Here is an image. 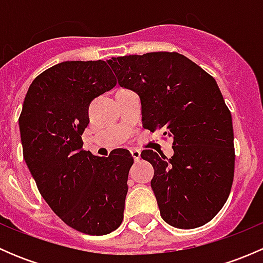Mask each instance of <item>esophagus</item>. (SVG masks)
<instances>
[{"mask_svg":"<svg viewBox=\"0 0 263 263\" xmlns=\"http://www.w3.org/2000/svg\"><path fill=\"white\" fill-rule=\"evenodd\" d=\"M131 155L135 159V161H139L141 158V151L139 148H131Z\"/></svg>","mask_w":263,"mask_h":263,"instance_id":"esophagus-1","label":"esophagus"}]
</instances>
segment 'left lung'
I'll return each instance as SVG.
<instances>
[{"label":"left lung","mask_w":263,"mask_h":263,"mask_svg":"<svg viewBox=\"0 0 263 263\" xmlns=\"http://www.w3.org/2000/svg\"><path fill=\"white\" fill-rule=\"evenodd\" d=\"M107 62L119 86L140 97L145 128L173 139L172 158L141 153L154 166L151 188L161 217L178 229L202 227L227 202L234 177L232 115L216 81L177 52Z\"/></svg>","instance_id":"left-lung-1"}]
</instances>
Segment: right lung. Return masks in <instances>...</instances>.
Segmentation results:
<instances>
[{
    "label": "right lung",
    "mask_w": 263,
    "mask_h": 263,
    "mask_svg": "<svg viewBox=\"0 0 263 263\" xmlns=\"http://www.w3.org/2000/svg\"><path fill=\"white\" fill-rule=\"evenodd\" d=\"M104 61H66L36 76L18 118L24 160L42 197L68 227L90 235L123 220L134 158L117 148L108 158L82 150L89 105L116 86Z\"/></svg>",
    "instance_id": "right-lung-1"
}]
</instances>
